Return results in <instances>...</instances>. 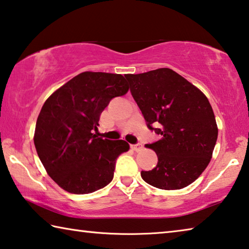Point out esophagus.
<instances>
[{
    "mask_svg": "<svg viewBox=\"0 0 249 249\" xmlns=\"http://www.w3.org/2000/svg\"><path fill=\"white\" fill-rule=\"evenodd\" d=\"M131 148H132V150H134V151H137V152H139V151H141L142 150V148H143V146H142V144H132L131 145Z\"/></svg>",
    "mask_w": 249,
    "mask_h": 249,
    "instance_id": "34e87169",
    "label": "esophagus"
}]
</instances>
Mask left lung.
I'll use <instances>...</instances> for the list:
<instances>
[{
  "label": "left lung",
  "instance_id": "left-lung-1",
  "mask_svg": "<svg viewBox=\"0 0 249 249\" xmlns=\"http://www.w3.org/2000/svg\"><path fill=\"white\" fill-rule=\"evenodd\" d=\"M125 78L148 128L161 136L145 145L156 151L158 164L151 171H141L142 178L161 190L190 185L209 165L217 140L218 129L209 99L170 68L129 74Z\"/></svg>",
  "mask_w": 249,
  "mask_h": 249
}]
</instances>
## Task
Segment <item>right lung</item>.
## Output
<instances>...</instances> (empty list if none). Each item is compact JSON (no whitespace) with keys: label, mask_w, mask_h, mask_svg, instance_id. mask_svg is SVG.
Listing matches in <instances>:
<instances>
[{"label":"right lung","mask_w":249,"mask_h":249,"mask_svg":"<svg viewBox=\"0 0 249 249\" xmlns=\"http://www.w3.org/2000/svg\"><path fill=\"white\" fill-rule=\"evenodd\" d=\"M129 90L120 74L84 71L47 98L36 121L34 144L47 174L63 190L88 194L111 182L124 140L98 138L93 131L109 101Z\"/></svg>","instance_id":"1"}]
</instances>
